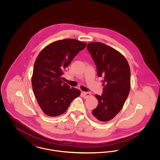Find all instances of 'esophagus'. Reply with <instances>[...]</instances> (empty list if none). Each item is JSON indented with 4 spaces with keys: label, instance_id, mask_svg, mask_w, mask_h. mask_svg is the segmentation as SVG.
I'll return each instance as SVG.
<instances>
[{
    "label": "esophagus",
    "instance_id": "34e87169",
    "mask_svg": "<svg viewBox=\"0 0 160 160\" xmlns=\"http://www.w3.org/2000/svg\"><path fill=\"white\" fill-rule=\"evenodd\" d=\"M91 95L90 92H82V95L84 98H87L88 97H89Z\"/></svg>",
    "mask_w": 160,
    "mask_h": 160
}]
</instances>
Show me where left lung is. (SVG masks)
Masks as SVG:
<instances>
[{
  "mask_svg": "<svg viewBox=\"0 0 160 160\" xmlns=\"http://www.w3.org/2000/svg\"><path fill=\"white\" fill-rule=\"evenodd\" d=\"M87 48L96 64L98 76L103 78V93L95 95L98 104L92 113L100 122H108L121 110L128 96L129 64L122 54L105 44L89 42Z\"/></svg>",
  "mask_w": 160,
  "mask_h": 160,
  "instance_id": "8db88e82",
  "label": "left lung"
}]
</instances>
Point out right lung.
I'll list each match as a JSON object with an SVG mask.
<instances>
[{"instance_id": "right-lung-1", "label": "right lung", "mask_w": 160, "mask_h": 160, "mask_svg": "<svg viewBox=\"0 0 160 160\" xmlns=\"http://www.w3.org/2000/svg\"><path fill=\"white\" fill-rule=\"evenodd\" d=\"M86 46V42L75 39H64L48 44L38 54L32 86L39 106L47 116L63 114L72 101L80 95V90L70 88L62 77L65 69Z\"/></svg>"}]
</instances>
